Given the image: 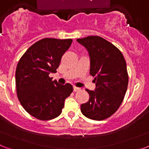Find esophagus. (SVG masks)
<instances>
[{"instance_id":"1","label":"esophagus","mask_w":149,"mask_h":149,"mask_svg":"<svg viewBox=\"0 0 149 149\" xmlns=\"http://www.w3.org/2000/svg\"><path fill=\"white\" fill-rule=\"evenodd\" d=\"M73 89H74V92H78V91L81 90V89H80V88L76 87V86H74Z\"/></svg>"}]
</instances>
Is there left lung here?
<instances>
[{
    "instance_id": "left-lung-1",
    "label": "left lung",
    "mask_w": 149,
    "mask_h": 149,
    "mask_svg": "<svg viewBox=\"0 0 149 149\" xmlns=\"http://www.w3.org/2000/svg\"><path fill=\"white\" fill-rule=\"evenodd\" d=\"M90 56V74L95 89H86L89 101L81 105L87 118L101 121L111 116L123 101L128 84V74L123 54L115 45L98 36L77 39Z\"/></svg>"
}]
</instances>
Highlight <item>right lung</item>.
I'll return each mask as SVG.
<instances>
[{"instance_id": "add662e5", "label": "right lung", "mask_w": 149, "mask_h": 149, "mask_svg": "<svg viewBox=\"0 0 149 149\" xmlns=\"http://www.w3.org/2000/svg\"><path fill=\"white\" fill-rule=\"evenodd\" d=\"M72 39L45 38L31 45L21 57L15 71L18 98L24 109L39 120L53 119L62 113L65 99L73 92L71 84L52 81L63 55Z\"/></svg>"}]
</instances>
